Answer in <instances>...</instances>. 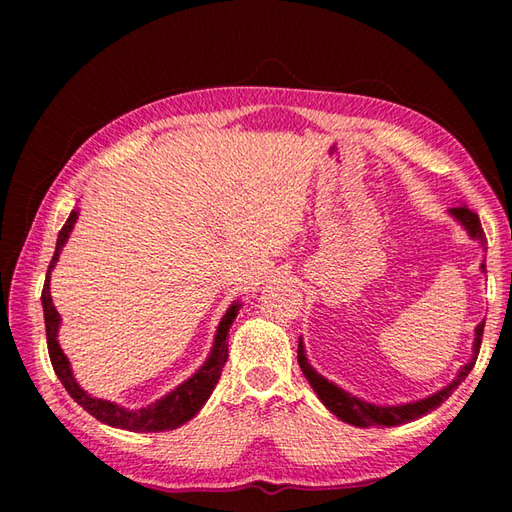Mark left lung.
<instances>
[{
	"instance_id": "obj_1",
	"label": "left lung",
	"mask_w": 512,
	"mask_h": 512,
	"mask_svg": "<svg viewBox=\"0 0 512 512\" xmlns=\"http://www.w3.org/2000/svg\"><path fill=\"white\" fill-rule=\"evenodd\" d=\"M449 213L458 220L464 228L466 233H469L473 239H477L484 246L486 237L482 231V224H480V217L477 213H473L471 209H466V206H455V209H449ZM482 273H486V264L482 262ZM482 334H484V321L477 325L475 328V341H473V358L466 365L460 367L458 376H455L451 383L436 391V394L429 396V398H422L416 402H405V405H389V407H380V405H372V402H365L361 398H356L352 394H347L345 389H341L339 385L330 383L328 378H323L321 374H317V369H314L308 358H306V350H303V341L299 339V350H297V358H299V367L303 376L308 378V383L312 385V389L317 391L319 400L323 402L325 407H328L336 418H341L347 424H354V427H374V424H380V427H396V424H405L411 420H418L422 418L424 413H431L436 407H440L444 400H447L462 380L469 376V372L473 369L475 361H477V354H480V345H482Z\"/></svg>"
}]
</instances>
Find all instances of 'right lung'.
<instances>
[{"label": "right lung", "mask_w": 512, "mask_h": 512, "mask_svg": "<svg viewBox=\"0 0 512 512\" xmlns=\"http://www.w3.org/2000/svg\"><path fill=\"white\" fill-rule=\"evenodd\" d=\"M76 217H79V211H72L68 222H65L59 231L57 248H54L52 262L48 266L46 284H43V292H41L43 319H46L48 354H50V363L54 367V374L59 376L63 387L68 389V394L76 402H79V405L88 411L90 416H94L96 420H101L105 424H110V427L138 431V433H145V431L156 433V431L178 429L180 424L189 422L195 413L204 407V402L209 400V396L213 394V389L217 385V380H220V376H222V367L226 365V358H228L226 336H228V328H231L235 317H237V312H239V303H233V306L226 310L220 325H217L211 354L204 361V365L189 380H184V383H180L176 389L169 391L167 396H162L160 400L151 402V405L140 407V409H125L121 405H116V402L103 400V398H92L88 391H83L79 387V383H76V378L72 376V367H70L68 356L63 354L61 345L57 341L61 317H59L57 308H54L52 297H50V273H52V268L57 266L59 253L65 246V242H68Z\"/></svg>", "instance_id": "1"}]
</instances>
